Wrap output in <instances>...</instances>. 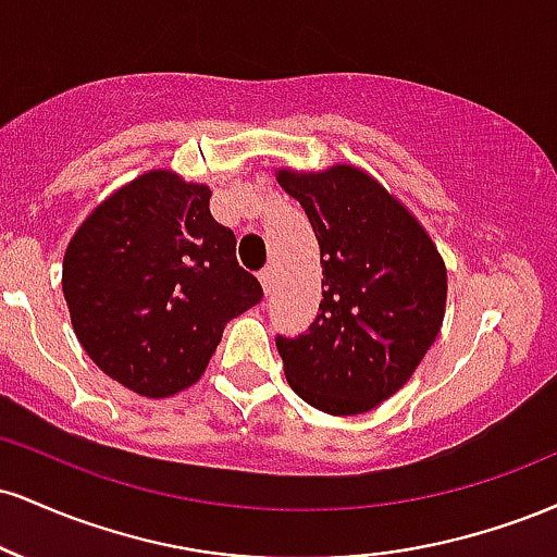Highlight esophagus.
Returning a JSON list of instances; mask_svg holds the SVG:
<instances>
[{
    "label": "esophagus",
    "mask_w": 557,
    "mask_h": 557,
    "mask_svg": "<svg viewBox=\"0 0 557 557\" xmlns=\"http://www.w3.org/2000/svg\"><path fill=\"white\" fill-rule=\"evenodd\" d=\"M259 280H261V287H264V293H272V287H274V267L267 264L264 270L259 272Z\"/></svg>",
    "instance_id": "esophagus-1"
}]
</instances>
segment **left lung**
<instances>
[{"label": "left lung", "mask_w": 557, "mask_h": 557, "mask_svg": "<svg viewBox=\"0 0 557 557\" xmlns=\"http://www.w3.org/2000/svg\"><path fill=\"white\" fill-rule=\"evenodd\" d=\"M322 253V304L304 335H277L290 387L332 417H354L406 385L443 324L447 274L424 227L356 168L280 170Z\"/></svg>", "instance_id": "1"}]
</instances>
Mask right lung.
Wrapping results in <instances>:
<instances>
[{
    "label": "right lung",
    "mask_w": 557,
    "mask_h": 557,
    "mask_svg": "<svg viewBox=\"0 0 557 557\" xmlns=\"http://www.w3.org/2000/svg\"><path fill=\"white\" fill-rule=\"evenodd\" d=\"M209 196L207 185L168 170L146 172L99 203L62 261L81 345L101 372L146 398L194 385L225 322L264 298Z\"/></svg>",
    "instance_id": "1"
}]
</instances>
